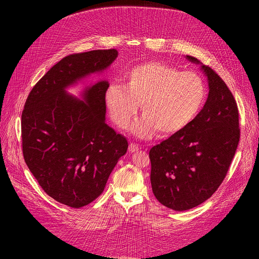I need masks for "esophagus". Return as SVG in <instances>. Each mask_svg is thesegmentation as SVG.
I'll return each mask as SVG.
<instances>
[{
    "instance_id": "esophagus-1",
    "label": "esophagus",
    "mask_w": 259,
    "mask_h": 259,
    "mask_svg": "<svg viewBox=\"0 0 259 259\" xmlns=\"http://www.w3.org/2000/svg\"><path fill=\"white\" fill-rule=\"evenodd\" d=\"M139 150V146L136 144H130L128 146V151L130 152H136Z\"/></svg>"
}]
</instances>
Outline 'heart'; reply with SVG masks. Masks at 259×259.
Returning a JSON list of instances; mask_svg holds the SVG:
<instances>
[{"label": "heart", "mask_w": 259, "mask_h": 259, "mask_svg": "<svg viewBox=\"0 0 259 259\" xmlns=\"http://www.w3.org/2000/svg\"><path fill=\"white\" fill-rule=\"evenodd\" d=\"M124 86L112 83L105 95L113 122L126 127L135 119L140 105L144 117L133 133L149 138L158 131L170 137L187 130L204 108L207 90L195 72H182L162 62H146L131 68L123 75Z\"/></svg>", "instance_id": "obj_1"}]
</instances>
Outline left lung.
<instances>
[{
  "label": "left lung",
  "mask_w": 259,
  "mask_h": 259,
  "mask_svg": "<svg viewBox=\"0 0 259 259\" xmlns=\"http://www.w3.org/2000/svg\"><path fill=\"white\" fill-rule=\"evenodd\" d=\"M191 62L200 64L192 56ZM208 81L204 108L189 127L150 149L152 191L161 204L177 211L202 204L221 186L240 140L239 110L228 86L202 65Z\"/></svg>",
  "instance_id": "obj_1"
}]
</instances>
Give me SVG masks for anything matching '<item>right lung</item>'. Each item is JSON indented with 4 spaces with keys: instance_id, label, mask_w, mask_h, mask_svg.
<instances>
[{
    "instance_id": "add662e5",
    "label": "right lung",
    "mask_w": 259,
    "mask_h": 259,
    "mask_svg": "<svg viewBox=\"0 0 259 259\" xmlns=\"http://www.w3.org/2000/svg\"><path fill=\"white\" fill-rule=\"evenodd\" d=\"M116 57V50H97L62 58L33 86L21 114L26 164L50 197L70 207L103 193L128 143L106 123L107 81L86 88L84 100L66 89L103 72Z\"/></svg>"
}]
</instances>
